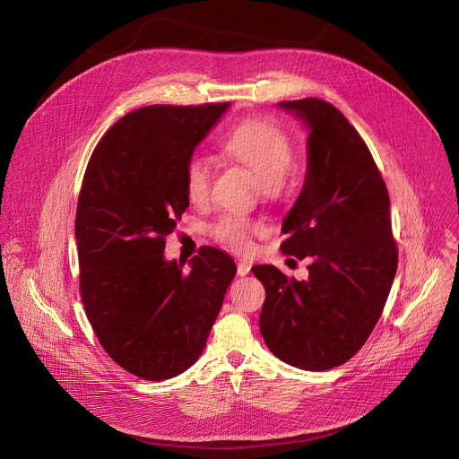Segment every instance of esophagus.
Masks as SVG:
<instances>
[{
    "instance_id": "esophagus-1",
    "label": "esophagus",
    "mask_w": 459,
    "mask_h": 459,
    "mask_svg": "<svg viewBox=\"0 0 459 459\" xmlns=\"http://www.w3.org/2000/svg\"><path fill=\"white\" fill-rule=\"evenodd\" d=\"M248 273H250V265L247 264V261H238V274L247 276Z\"/></svg>"
}]
</instances>
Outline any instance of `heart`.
Instances as JSON below:
<instances>
[{
	"label": "heart",
	"mask_w": 459,
	"mask_h": 459,
	"mask_svg": "<svg viewBox=\"0 0 459 459\" xmlns=\"http://www.w3.org/2000/svg\"><path fill=\"white\" fill-rule=\"evenodd\" d=\"M223 152L243 165L265 192L278 188L296 160L292 140L280 126L250 119L234 126L221 142ZM185 188L190 202L204 204L211 192V167L202 156H194L185 167ZM255 225L248 220L229 214L214 229L216 238L238 252H248L250 234Z\"/></svg>",
	"instance_id": "heart-1"
}]
</instances>
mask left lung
Instances as JSON below:
<instances>
[{"mask_svg": "<svg viewBox=\"0 0 459 459\" xmlns=\"http://www.w3.org/2000/svg\"><path fill=\"white\" fill-rule=\"evenodd\" d=\"M307 128V172L281 223V252L312 257L308 278L252 267L265 287L259 331L269 351L303 370L349 361L376 326L398 269L385 181L356 128L331 103L281 101Z\"/></svg>", "mask_w": 459, "mask_h": 459, "instance_id": "8db88e82", "label": "left lung"}]
</instances>
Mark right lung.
<instances>
[{
  "label": "right lung",
  "mask_w": 459,
  "mask_h": 459,
  "mask_svg": "<svg viewBox=\"0 0 459 459\" xmlns=\"http://www.w3.org/2000/svg\"><path fill=\"white\" fill-rule=\"evenodd\" d=\"M230 103L151 105L121 117L94 149L76 212L80 289L107 354L130 374L170 379L202 356L234 259L204 247L165 257V238L188 207L185 167Z\"/></svg>",
  "instance_id": "1"
}]
</instances>
